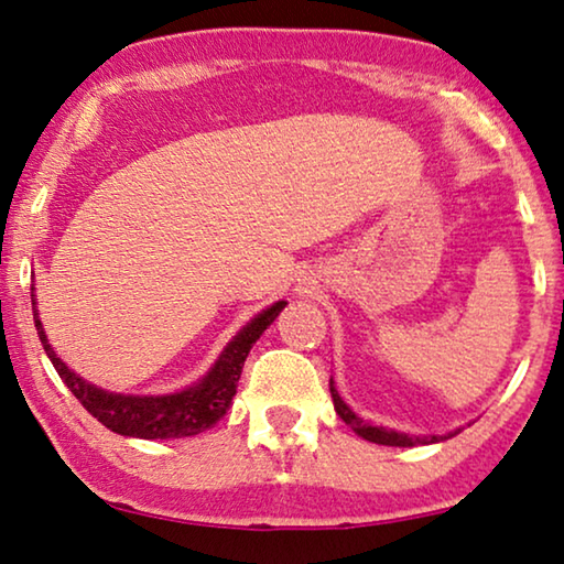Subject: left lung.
I'll return each instance as SVG.
<instances>
[{
	"label": "left lung",
	"instance_id": "obj_1",
	"mask_svg": "<svg viewBox=\"0 0 564 564\" xmlns=\"http://www.w3.org/2000/svg\"><path fill=\"white\" fill-rule=\"evenodd\" d=\"M328 387H330V399H334L336 414L341 416L344 422H346L348 426H351L356 434L364 436L366 442L383 444V446H419V444H436V442H444V440H449V436L459 434V429H457V432H449V434H444V436H440V434L416 436V434L394 432V429H387V426H371V424H366L359 414H354L351 406H348L346 401H344L341 397H338V391H336V387H334V379L328 381Z\"/></svg>",
	"mask_w": 564,
	"mask_h": 564
}]
</instances>
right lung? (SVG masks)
<instances>
[{
  "label": "right lung",
  "instance_id": "right-lung-1",
  "mask_svg": "<svg viewBox=\"0 0 564 564\" xmlns=\"http://www.w3.org/2000/svg\"><path fill=\"white\" fill-rule=\"evenodd\" d=\"M283 306L285 301H275L273 306H268L256 318H250L248 324L230 338L216 364L210 366L208 373H205L198 383H193V387H187L183 391H173V394L140 397L105 391L69 369V366L55 354V348L50 346L47 334H44V326L40 321L37 299H32L34 326H37L44 354L50 356L59 379L67 383V389L73 391L79 399V404H83L97 422L105 424L115 434L135 436V440H183V436H195L205 432V429L216 426L220 419L226 416L230 401L236 397V387L240 371H243L248 351L253 348L258 338H261L263 330L273 324Z\"/></svg>",
  "mask_w": 564,
  "mask_h": 564
}]
</instances>
